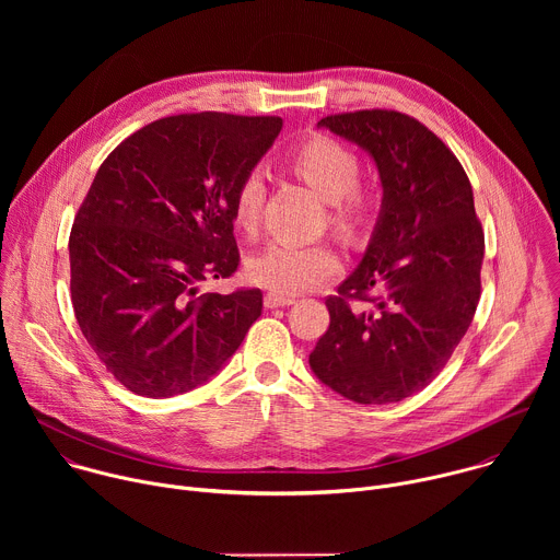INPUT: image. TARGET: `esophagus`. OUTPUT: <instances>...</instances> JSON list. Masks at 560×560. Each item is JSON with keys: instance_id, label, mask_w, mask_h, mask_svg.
<instances>
[{"instance_id": "1", "label": "esophagus", "mask_w": 560, "mask_h": 560, "mask_svg": "<svg viewBox=\"0 0 560 560\" xmlns=\"http://www.w3.org/2000/svg\"><path fill=\"white\" fill-rule=\"evenodd\" d=\"M264 303H266V307H288V305H292L294 303V299L292 296H285V294H277V292H268L266 296H264Z\"/></svg>"}]
</instances>
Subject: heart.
<instances>
[{"label":"heart","instance_id":"obj_1","mask_svg":"<svg viewBox=\"0 0 560 560\" xmlns=\"http://www.w3.org/2000/svg\"><path fill=\"white\" fill-rule=\"evenodd\" d=\"M290 168L310 184L332 208V223L343 232H354L368 214V201L357 188L359 159L332 137H312L290 156ZM266 184L259 171H250L238 182L232 199L234 225L255 232L261 219ZM248 279L277 294H301L326 283L341 272V257L328 244L272 242L246 264Z\"/></svg>","mask_w":560,"mask_h":560}]
</instances>
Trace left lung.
Returning a JSON list of instances; mask_svg holds the SVG:
<instances>
[{"mask_svg": "<svg viewBox=\"0 0 560 560\" xmlns=\"http://www.w3.org/2000/svg\"><path fill=\"white\" fill-rule=\"evenodd\" d=\"M316 128L372 156L383 199L361 264L326 299L330 328L310 368L354 404L404 401L443 370L481 296L486 238L471 186L450 148L408 115L359 110Z\"/></svg>", "mask_w": 560, "mask_h": 560, "instance_id": "obj_1", "label": "left lung"}]
</instances>
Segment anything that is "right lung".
<instances>
[{
    "label": "right lung",
    "instance_id": "right-lung-1",
    "mask_svg": "<svg viewBox=\"0 0 560 560\" xmlns=\"http://www.w3.org/2000/svg\"><path fill=\"white\" fill-rule=\"evenodd\" d=\"M281 126L223 113L156 119L97 171L70 230V294L89 346L130 392L203 385L259 318L261 290L199 288L236 270L234 190Z\"/></svg>",
    "mask_w": 560,
    "mask_h": 560
}]
</instances>
